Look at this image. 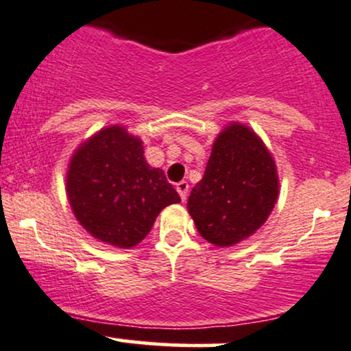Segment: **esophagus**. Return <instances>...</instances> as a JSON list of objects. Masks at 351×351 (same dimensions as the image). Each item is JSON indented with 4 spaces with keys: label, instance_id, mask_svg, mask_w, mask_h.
<instances>
[{
    "label": "esophagus",
    "instance_id": "1",
    "mask_svg": "<svg viewBox=\"0 0 351 351\" xmlns=\"http://www.w3.org/2000/svg\"><path fill=\"white\" fill-rule=\"evenodd\" d=\"M176 189H177V192H179L180 199H182V201H186L187 192H189V184H187L186 180H180V182L176 184Z\"/></svg>",
    "mask_w": 351,
    "mask_h": 351
}]
</instances>
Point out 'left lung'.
Masks as SVG:
<instances>
[{"label":"left lung","instance_id":"8db88e82","mask_svg":"<svg viewBox=\"0 0 351 351\" xmlns=\"http://www.w3.org/2000/svg\"><path fill=\"white\" fill-rule=\"evenodd\" d=\"M278 187L276 165L261 138L246 125L231 123L214 142L187 209L206 241L232 246L265 224Z\"/></svg>","mask_w":351,"mask_h":351}]
</instances>
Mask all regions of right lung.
<instances>
[{"label": "right lung", "mask_w": 351, "mask_h": 351, "mask_svg": "<svg viewBox=\"0 0 351 351\" xmlns=\"http://www.w3.org/2000/svg\"><path fill=\"white\" fill-rule=\"evenodd\" d=\"M66 192L84 229L117 247L141 243L160 210L180 202L164 171L147 164L141 138L122 127L100 130L75 152Z\"/></svg>", "instance_id": "add662e5"}]
</instances>
